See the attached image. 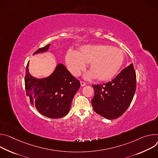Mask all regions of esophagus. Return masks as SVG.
I'll return each mask as SVG.
<instances>
[{"instance_id": "34e87169", "label": "esophagus", "mask_w": 158, "mask_h": 158, "mask_svg": "<svg viewBox=\"0 0 158 158\" xmlns=\"http://www.w3.org/2000/svg\"><path fill=\"white\" fill-rule=\"evenodd\" d=\"M80 85H81V86H84L86 85V83L83 81H80Z\"/></svg>"}]
</instances>
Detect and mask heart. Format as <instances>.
<instances>
[{"instance_id": "1", "label": "heart", "mask_w": 158, "mask_h": 158, "mask_svg": "<svg viewBox=\"0 0 158 158\" xmlns=\"http://www.w3.org/2000/svg\"><path fill=\"white\" fill-rule=\"evenodd\" d=\"M124 51L109 44H97L81 46L77 52L69 51L66 55L68 68L73 75L78 76L89 63L90 72L87 77L98 81H108L115 77L123 64Z\"/></svg>"}]
</instances>
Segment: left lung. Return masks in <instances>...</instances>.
<instances>
[{
	"label": "left lung",
	"instance_id": "1",
	"mask_svg": "<svg viewBox=\"0 0 158 158\" xmlns=\"http://www.w3.org/2000/svg\"><path fill=\"white\" fill-rule=\"evenodd\" d=\"M92 104L95 112L107 119H115L128 109L136 89V74L132 63L112 81L92 85Z\"/></svg>",
	"mask_w": 158,
	"mask_h": 158
}]
</instances>
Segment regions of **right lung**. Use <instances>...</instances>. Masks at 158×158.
I'll return each mask as SVG.
<instances>
[{"instance_id":"add662e5","label":"right lung","mask_w":158,"mask_h":158,"mask_svg":"<svg viewBox=\"0 0 158 158\" xmlns=\"http://www.w3.org/2000/svg\"><path fill=\"white\" fill-rule=\"evenodd\" d=\"M49 46L39 48L34 54L46 51ZM24 82L31 104L41 114L52 118H61L68 113L73 98L80 86V81L62 64L57 65L49 77L38 79L29 73L27 63Z\"/></svg>"}]
</instances>
